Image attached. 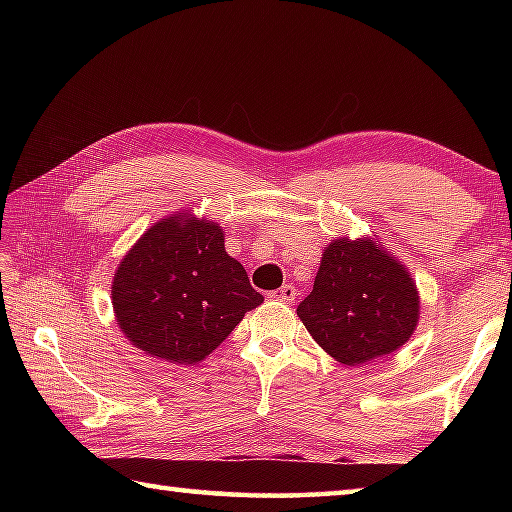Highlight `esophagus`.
I'll list each match as a JSON object with an SVG mask.
<instances>
[{"mask_svg": "<svg viewBox=\"0 0 512 512\" xmlns=\"http://www.w3.org/2000/svg\"><path fill=\"white\" fill-rule=\"evenodd\" d=\"M268 298L277 300V302H287V305H289V302H293V298H296V289H293L291 284H284V287L268 293Z\"/></svg>", "mask_w": 512, "mask_h": 512, "instance_id": "obj_1", "label": "esophagus"}]
</instances>
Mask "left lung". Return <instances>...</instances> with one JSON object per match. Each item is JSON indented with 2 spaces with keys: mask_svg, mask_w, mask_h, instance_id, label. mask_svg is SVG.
<instances>
[{
  "mask_svg": "<svg viewBox=\"0 0 512 512\" xmlns=\"http://www.w3.org/2000/svg\"><path fill=\"white\" fill-rule=\"evenodd\" d=\"M298 316L329 357L361 366L409 343L420 320V291L409 268L375 237H336L325 246Z\"/></svg>",
  "mask_w": 512,
  "mask_h": 512,
  "instance_id": "obj_1",
  "label": "left lung"
}]
</instances>
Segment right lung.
Masks as SVG:
<instances>
[{
    "mask_svg": "<svg viewBox=\"0 0 512 512\" xmlns=\"http://www.w3.org/2000/svg\"><path fill=\"white\" fill-rule=\"evenodd\" d=\"M223 228L194 210L155 221L121 257L112 311L121 334L153 359L192 366L264 302L225 253Z\"/></svg>",
    "mask_w": 512,
    "mask_h": 512,
    "instance_id": "1",
    "label": "right lung"
}]
</instances>
